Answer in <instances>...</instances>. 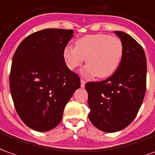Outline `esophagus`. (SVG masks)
<instances>
[{
	"label": "esophagus",
	"instance_id": "1",
	"mask_svg": "<svg viewBox=\"0 0 155 155\" xmlns=\"http://www.w3.org/2000/svg\"><path fill=\"white\" fill-rule=\"evenodd\" d=\"M85 84H86V81L84 79H81V87H85Z\"/></svg>",
	"mask_w": 155,
	"mask_h": 155
}]
</instances>
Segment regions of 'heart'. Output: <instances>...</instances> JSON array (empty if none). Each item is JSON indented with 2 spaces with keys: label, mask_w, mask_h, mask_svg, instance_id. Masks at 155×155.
<instances>
[{
  "label": "heart",
  "mask_w": 155,
  "mask_h": 155,
  "mask_svg": "<svg viewBox=\"0 0 155 155\" xmlns=\"http://www.w3.org/2000/svg\"><path fill=\"white\" fill-rule=\"evenodd\" d=\"M123 55V44L116 36L98 34L82 37L75 42V47L64 48L63 56L67 67L75 70L86 59L82 74L105 78L112 75L119 67Z\"/></svg>",
  "instance_id": "obj_1"
}]
</instances>
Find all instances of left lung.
Segmentation results:
<instances>
[{
  "label": "left lung",
  "mask_w": 155,
  "mask_h": 155,
  "mask_svg": "<svg viewBox=\"0 0 155 155\" xmlns=\"http://www.w3.org/2000/svg\"><path fill=\"white\" fill-rule=\"evenodd\" d=\"M123 44V55L116 72L101 82L85 85L91 111L89 120L104 132L121 130L134 120L146 91V57L131 36L115 31Z\"/></svg>",
  "instance_id": "8db88e82"
}]
</instances>
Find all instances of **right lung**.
<instances>
[{
    "instance_id": "1",
    "label": "right lung",
    "mask_w": 155,
    "mask_h": 155,
    "mask_svg": "<svg viewBox=\"0 0 155 155\" xmlns=\"http://www.w3.org/2000/svg\"><path fill=\"white\" fill-rule=\"evenodd\" d=\"M72 30L45 29L27 36L15 52L10 90L15 110L27 126L50 130L60 123L64 107L80 87L78 75L67 67L63 53Z\"/></svg>"
}]
</instances>
